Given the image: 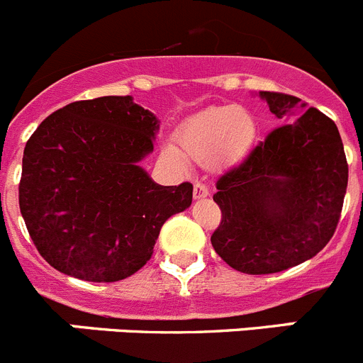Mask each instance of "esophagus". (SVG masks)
Segmentation results:
<instances>
[{"instance_id": "obj_1", "label": "esophagus", "mask_w": 363, "mask_h": 363, "mask_svg": "<svg viewBox=\"0 0 363 363\" xmlns=\"http://www.w3.org/2000/svg\"><path fill=\"white\" fill-rule=\"evenodd\" d=\"M209 195V188L204 182H195L193 186V197L195 199H206Z\"/></svg>"}]
</instances>
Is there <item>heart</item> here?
Wrapping results in <instances>:
<instances>
[{
  "mask_svg": "<svg viewBox=\"0 0 363 363\" xmlns=\"http://www.w3.org/2000/svg\"><path fill=\"white\" fill-rule=\"evenodd\" d=\"M256 138V123L238 105L202 111L186 121L177 134L181 155L201 164L229 166L249 154ZM168 154L175 155L174 150Z\"/></svg>",
  "mask_w": 363,
  "mask_h": 363,
  "instance_id": "heart-1",
  "label": "heart"
}]
</instances>
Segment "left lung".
<instances>
[{"label": "left lung", "instance_id": "left-lung-1", "mask_svg": "<svg viewBox=\"0 0 363 363\" xmlns=\"http://www.w3.org/2000/svg\"><path fill=\"white\" fill-rule=\"evenodd\" d=\"M259 96L289 123L225 172L213 195L222 211L213 249L243 274L281 272L320 252L337 229L347 188L335 121L292 94Z\"/></svg>", "mask_w": 363, "mask_h": 363}]
</instances>
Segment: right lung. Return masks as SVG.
Masks as SVG:
<instances>
[{
    "mask_svg": "<svg viewBox=\"0 0 363 363\" xmlns=\"http://www.w3.org/2000/svg\"><path fill=\"white\" fill-rule=\"evenodd\" d=\"M157 118L132 96L80 100L50 114L26 141L19 209L53 269L93 283L135 274L162 223L191 206L193 186L155 184L140 166Z\"/></svg>",
    "mask_w": 363,
    "mask_h": 363,
    "instance_id": "1",
    "label": "right lung"
}]
</instances>
